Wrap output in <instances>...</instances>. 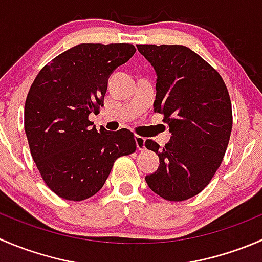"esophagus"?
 <instances>
[{"mask_svg":"<svg viewBox=\"0 0 262 262\" xmlns=\"http://www.w3.org/2000/svg\"><path fill=\"white\" fill-rule=\"evenodd\" d=\"M136 143H137V148H138L139 150L146 149V138H143V137H141V136H137Z\"/></svg>","mask_w":262,"mask_h":262,"instance_id":"obj_1","label":"esophagus"}]
</instances>
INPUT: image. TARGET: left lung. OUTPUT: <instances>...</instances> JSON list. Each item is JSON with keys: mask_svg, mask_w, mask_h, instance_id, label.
<instances>
[{"mask_svg": "<svg viewBox=\"0 0 262 262\" xmlns=\"http://www.w3.org/2000/svg\"><path fill=\"white\" fill-rule=\"evenodd\" d=\"M157 75L156 113L163 114L171 139L165 147L147 139L160 167L146 176L149 189L170 202L199 194L221 166L232 132V105L218 72L184 46L138 44Z\"/></svg>", "mask_w": 262, "mask_h": 262, "instance_id": "obj_1", "label": "left lung"}]
</instances>
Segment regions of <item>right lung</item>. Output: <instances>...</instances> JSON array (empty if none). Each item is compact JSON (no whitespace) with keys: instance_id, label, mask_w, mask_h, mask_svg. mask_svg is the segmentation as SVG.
<instances>
[{"instance_id":"right-lung-1","label":"right lung","mask_w":262,"mask_h":262,"mask_svg":"<svg viewBox=\"0 0 262 262\" xmlns=\"http://www.w3.org/2000/svg\"><path fill=\"white\" fill-rule=\"evenodd\" d=\"M134 53L133 44H78L44 66L31 84L25 133L41 178L58 196L91 198L104 186L116 158L136 152L130 130L97 132L89 120L104 106L110 75Z\"/></svg>"}]
</instances>
